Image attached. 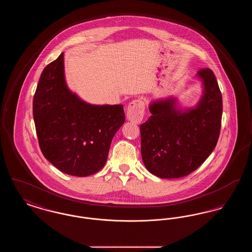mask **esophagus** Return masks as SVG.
Instances as JSON below:
<instances>
[{
    "label": "esophagus",
    "mask_w": 252,
    "mask_h": 252,
    "mask_svg": "<svg viewBox=\"0 0 252 252\" xmlns=\"http://www.w3.org/2000/svg\"><path fill=\"white\" fill-rule=\"evenodd\" d=\"M144 108L145 104L142 99L138 98L133 100L126 109L127 119L136 124L141 123L144 118Z\"/></svg>",
    "instance_id": "1"
}]
</instances>
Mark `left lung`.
<instances>
[{
	"instance_id": "obj_1",
	"label": "left lung",
	"mask_w": 252,
	"mask_h": 252,
	"mask_svg": "<svg viewBox=\"0 0 252 252\" xmlns=\"http://www.w3.org/2000/svg\"><path fill=\"white\" fill-rule=\"evenodd\" d=\"M204 94L194 108L184 112L175 100L154 102L151 116L140 126L144 165L160 179H178L199 167L216 147L221 128L222 94L214 72L200 69Z\"/></svg>"
}]
</instances>
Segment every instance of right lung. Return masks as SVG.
<instances>
[{
	"instance_id": "1",
	"label": "right lung",
	"mask_w": 252,
	"mask_h": 252,
	"mask_svg": "<svg viewBox=\"0 0 252 252\" xmlns=\"http://www.w3.org/2000/svg\"><path fill=\"white\" fill-rule=\"evenodd\" d=\"M33 117L43 156L61 172L76 177L104 167L112 138L125 123L123 105H90L69 91L63 53L40 74Z\"/></svg>"
}]
</instances>
